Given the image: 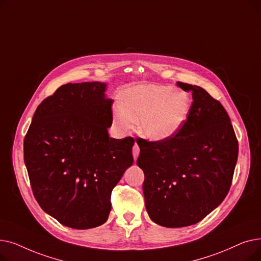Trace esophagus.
I'll return each mask as SVG.
<instances>
[{
    "mask_svg": "<svg viewBox=\"0 0 261 261\" xmlns=\"http://www.w3.org/2000/svg\"><path fill=\"white\" fill-rule=\"evenodd\" d=\"M132 154H133V158H134V161H136V159H138L139 154H140V147L138 144H134L133 146V149H132Z\"/></svg>",
    "mask_w": 261,
    "mask_h": 261,
    "instance_id": "1",
    "label": "esophagus"
}]
</instances>
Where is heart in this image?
<instances>
[{
  "label": "heart",
  "mask_w": 261,
  "mask_h": 261,
  "mask_svg": "<svg viewBox=\"0 0 261 261\" xmlns=\"http://www.w3.org/2000/svg\"><path fill=\"white\" fill-rule=\"evenodd\" d=\"M190 109L188 96L167 85L134 86L123 94V103L114 108L115 122L127 130L140 120L141 133L150 141L170 139L182 127Z\"/></svg>",
  "instance_id": "1"
}]
</instances>
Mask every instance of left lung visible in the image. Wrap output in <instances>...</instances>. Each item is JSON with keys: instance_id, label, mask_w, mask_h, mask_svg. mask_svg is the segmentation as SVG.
<instances>
[{"instance_id": "8db88e82", "label": "left lung", "mask_w": 261, "mask_h": 261, "mask_svg": "<svg viewBox=\"0 0 261 261\" xmlns=\"http://www.w3.org/2000/svg\"><path fill=\"white\" fill-rule=\"evenodd\" d=\"M193 93V105L170 139L139 138L145 205L151 220L165 227L201 221L226 197L238 159V141L221 102L204 89L177 81Z\"/></svg>"}]
</instances>
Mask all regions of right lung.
<instances>
[{
  "instance_id": "1",
  "label": "right lung",
  "mask_w": 261,
  "mask_h": 261,
  "mask_svg": "<svg viewBox=\"0 0 261 261\" xmlns=\"http://www.w3.org/2000/svg\"><path fill=\"white\" fill-rule=\"evenodd\" d=\"M106 84H66L41 102L24 138V162L33 194L61 224L101 225L111 193L133 164L131 136L109 138L112 99Z\"/></svg>"
}]
</instances>
